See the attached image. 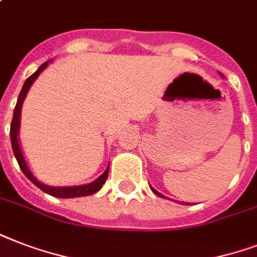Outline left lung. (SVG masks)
<instances>
[{"instance_id": "1", "label": "left lung", "mask_w": 257, "mask_h": 257, "mask_svg": "<svg viewBox=\"0 0 257 257\" xmlns=\"http://www.w3.org/2000/svg\"><path fill=\"white\" fill-rule=\"evenodd\" d=\"M149 187H151V185H149ZM151 189H152V191L155 192V193H156L157 196H160V197H163V199H168V197H167V196L161 195L160 192H159V191H156V189H155V188H153V187H151ZM183 204H185V205H189V203H183Z\"/></svg>"}]
</instances>
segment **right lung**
<instances>
[{
	"label": "right lung",
	"instance_id": "add662e5",
	"mask_svg": "<svg viewBox=\"0 0 257 257\" xmlns=\"http://www.w3.org/2000/svg\"><path fill=\"white\" fill-rule=\"evenodd\" d=\"M52 61V60H50ZM50 61L44 62L40 68H38L36 72H34L29 78H26L25 84L22 86L21 92H20V96H18L17 104H16V108H14L13 112V120H12V125H10V141H12V148H13L14 156L17 159L18 165L21 171L24 172V175L28 177V179L32 181V183L38 187L41 191H44L45 193L50 196H54V197H61V199H73V197H82V196H89L96 193L102 188V185L105 184L106 179H108L109 173V165L108 168L105 169V172L101 176H98L94 181L89 184H84V185H72V187H52V185H48V184L41 183L40 180L33 175L32 169L29 168V164L26 163V159L22 153L21 145H20V139H18V133H20V120H21V109L22 104H24V100H25L26 94L29 92L30 86L36 81V78L40 76L42 70L45 69L46 66L49 65Z\"/></svg>",
	"mask_w": 257,
	"mask_h": 257
}]
</instances>
